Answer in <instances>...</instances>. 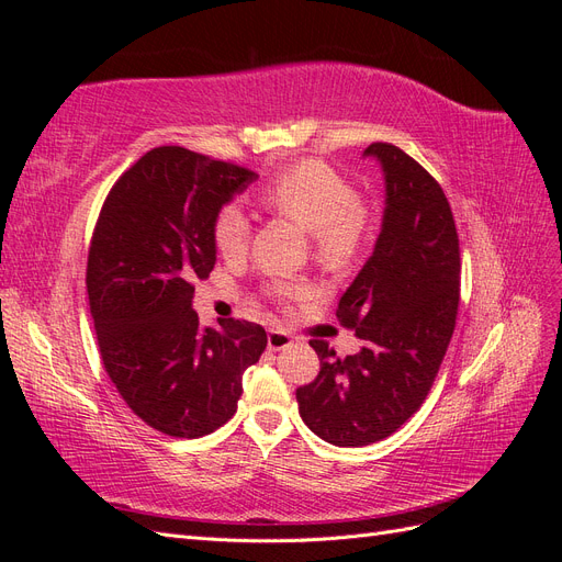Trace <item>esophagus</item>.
Here are the masks:
<instances>
[{
    "label": "esophagus",
    "mask_w": 562,
    "mask_h": 562,
    "mask_svg": "<svg viewBox=\"0 0 562 562\" xmlns=\"http://www.w3.org/2000/svg\"><path fill=\"white\" fill-rule=\"evenodd\" d=\"M295 342L293 339V335H288L285 330H269V335H267V349L269 351H281V349H288Z\"/></svg>",
    "instance_id": "obj_1"
}]
</instances>
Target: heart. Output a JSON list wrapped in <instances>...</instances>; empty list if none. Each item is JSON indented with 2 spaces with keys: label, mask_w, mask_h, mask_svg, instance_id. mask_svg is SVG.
<instances>
[{
  "label": "heart",
  "mask_w": 562,
  "mask_h": 562,
  "mask_svg": "<svg viewBox=\"0 0 562 562\" xmlns=\"http://www.w3.org/2000/svg\"><path fill=\"white\" fill-rule=\"evenodd\" d=\"M262 201L314 236L316 252L330 265L347 262L359 248L363 211L353 187L321 161H302L271 180ZM248 215L239 203H227L213 220V241L227 260L241 258L248 246Z\"/></svg>",
  "instance_id": "1"
}]
</instances>
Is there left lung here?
<instances>
[{"label":"left lung","instance_id":"left-lung-1","mask_svg":"<svg viewBox=\"0 0 562 562\" xmlns=\"http://www.w3.org/2000/svg\"><path fill=\"white\" fill-rule=\"evenodd\" d=\"M366 157L382 168V225L337 304V318L363 347L337 359L326 342L312 339L321 370L295 394L302 422L339 448L375 443L419 411L459 304V239L440 184L396 145L372 143Z\"/></svg>","mask_w":562,"mask_h":562}]
</instances>
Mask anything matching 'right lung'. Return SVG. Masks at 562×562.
Masks as SVG:
<instances>
[{
    "mask_svg": "<svg viewBox=\"0 0 562 562\" xmlns=\"http://www.w3.org/2000/svg\"><path fill=\"white\" fill-rule=\"evenodd\" d=\"M255 180L241 166L157 147L100 211L87 267L100 356L131 411L166 436L199 438L232 419L244 372L267 347L258 323L201 326L192 310V281L217 260L213 220Z\"/></svg>",
    "mask_w": 562,
    "mask_h": 562,
    "instance_id": "add662e5",
    "label": "right lung"
}]
</instances>
